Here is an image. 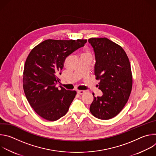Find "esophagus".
I'll use <instances>...</instances> for the list:
<instances>
[{
	"label": "esophagus",
	"instance_id": "34e87169",
	"mask_svg": "<svg viewBox=\"0 0 156 156\" xmlns=\"http://www.w3.org/2000/svg\"><path fill=\"white\" fill-rule=\"evenodd\" d=\"M77 93H78V94H84V93H85V91L78 90V91H77Z\"/></svg>",
	"mask_w": 156,
	"mask_h": 156
}]
</instances>
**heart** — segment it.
Here are the masks:
<instances>
[{"instance_id": "heart-1", "label": "heart", "mask_w": 156, "mask_h": 156, "mask_svg": "<svg viewBox=\"0 0 156 156\" xmlns=\"http://www.w3.org/2000/svg\"><path fill=\"white\" fill-rule=\"evenodd\" d=\"M83 55H88V56H91V52L89 51L88 50H85V51L84 52V53L83 54Z\"/></svg>"}]
</instances>
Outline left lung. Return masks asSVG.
<instances>
[{
  "label": "left lung",
  "mask_w": 156,
  "mask_h": 156,
  "mask_svg": "<svg viewBox=\"0 0 156 156\" xmlns=\"http://www.w3.org/2000/svg\"><path fill=\"white\" fill-rule=\"evenodd\" d=\"M88 41L95 53L94 73L103 93L96 98L93 94L90 110L95 117L108 120L121 112L129 99L133 83L130 63L123 48L108 39L92 37Z\"/></svg>",
  "instance_id": "1"
}]
</instances>
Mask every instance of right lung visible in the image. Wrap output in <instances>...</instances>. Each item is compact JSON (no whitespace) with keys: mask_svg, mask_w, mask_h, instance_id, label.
<instances>
[{"mask_svg":"<svg viewBox=\"0 0 156 156\" xmlns=\"http://www.w3.org/2000/svg\"><path fill=\"white\" fill-rule=\"evenodd\" d=\"M86 39H47L34 47L25 64L23 87L26 98L42 118L55 121L67 113L76 91L58 88L65 58L84 46Z\"/></svg>","mask_w":156,"mask_h":156,"instance_id":"obj_1","label":"right lung"}]
</instances>
